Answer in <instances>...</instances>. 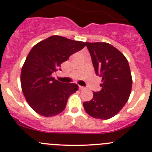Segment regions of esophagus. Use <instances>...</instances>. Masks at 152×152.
<instances>
[{
    "mask_svg": "<svg viewBox=\"0 0 152 152\" xmlns=\"http://www.w3.org/2000/svg\"><path fill=\"white\" fill-rule=\"evenodd\" d=\"M85 89V88H84L83 86H79V90H84Z\"/></svg>",
    "mask_w": 152,
    "mask_h": 152,
    "instance_id": "34e87169",
    "label": "esophagus"
}]
</instances>
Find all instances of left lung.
Listing matches in <instances>:
<instances>
[{
	"label": "left lung",
	"instance_id": "1",
	"mask_svg": "<svg viewBox=\"0 0 152 152\" xmlns=\"http://www.w3.org/2000/svg\"><path fill=\"white\" fill-rule=\"evenodd\" d=\"M97 75L102 77L101 90L93 92V98L84 102L88 115L107 120L116 115L126 103L132 86L130 67L126 57L107 43L86 42Z\"/></svg>",
	"mask_w": 152,
	"mask_h": 152
}]
</instances>
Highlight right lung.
Returning <instances> with one entry per match:
<instances>
[{
	"mask_svg": "<svg viewBox=\"0 0 152 152\" xmlns=\"http://www.w3.org/2000/svg\"><path fill=\"white\" fill-rule=\"evenodd\" d=\"M86 43L52 35L34 45L27 55L20 74L22 91L27 103L41 116L53 117L65 109L75 83H63L52 76L61 64Z\"/></svg>",
	"mask_w": 152,
	"mask_h": 152,
	"instance_id": "obj_1",
	"label": "right lung"
}]
</instances>
